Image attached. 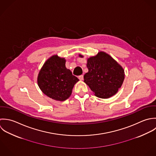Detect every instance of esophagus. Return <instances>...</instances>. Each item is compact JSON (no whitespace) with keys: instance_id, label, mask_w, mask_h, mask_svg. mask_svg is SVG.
<instances>
[{"instance_id":"1","label":"esophagus","mask_w":156,"mask_h":156,"mask_svg":"<svg viewBox=\"0 0 156 156\" xmlns=\"http://www.w3.org/2000/svg\"><path fill=\"white\" fill-rule=\"evenodd\" d=\"M78 78H79L80 80L82 81V80H83V79H84V76H83V75H80V76H78Z\"/></svg>"}]
</instances>
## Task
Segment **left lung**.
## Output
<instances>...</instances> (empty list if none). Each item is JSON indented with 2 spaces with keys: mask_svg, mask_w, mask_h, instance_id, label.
<instances>
[{
  "mask_svg": "<svg viewBox=\"0 0 156 156\" xmlns=\"http://www.w3.org/2000/svg\"><path fill=\"white\" fill-rule=\"evenodd\" d=\"M87 67L89 71L84 76V82L96 96L108 98L116 94L122 85L124 70L107 53L101 51L88 58Z\"/></svg>",
  "mask_w": 156,
  "mask_h": 156,
  "instance_id": "obj_1",
  "label": "left lung"
}]
</instances>
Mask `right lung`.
I'll return each mask as SVG.
<instances>
[{
  "label": "right lung",
  "mask_w": 156,
  "mask_h": 156,
  "mask_svg": "<svg viewBox=\"0 0 156 156\" xmlns=\"http://www.w3.org/2000/svg\"><path fill=\"white\" fill-rule=\"evenodd\" d=\"M65 64L64 58L54 55L44 62L37 77L38 85L43 93L56 101H64L69 98L74 85L79 81Z\"/></svg>",
  "instance_id": "right-lung-1"
}]
</instances>
